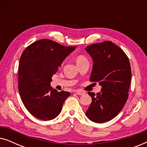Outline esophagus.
Here are the masks:
<instances>
[{"label":"esophagus","mask_w":147,"mask_h":147,"mask_svg":"<svg viewBox=\"0 0 147 147\" xmlns=\"http://www.w3.org/2000/svg\"><path fill=\"white\" fill-rule=\"evenodd\" d=\"M75 92L78 94V95H80V96L84 95V94H85V93H86L85 92L82 91V90H76Z\"/></svg>","instance_id":"esophagus-1"}]
</instances>
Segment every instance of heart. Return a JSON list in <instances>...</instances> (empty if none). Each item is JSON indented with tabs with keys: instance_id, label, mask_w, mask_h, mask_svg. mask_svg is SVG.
I'll return each mask as SVG.
<instances>
[{
	"instance_id": "b5f03b06",
	"label": "heart",
	"mask_w": 147,
	"mask_h": 147,
	"mask_svg": "<svg viewBox=\"0 0 147 147\" xmlns=\"http://www.w3.org/2000/svg\"><path fill=\"white\" fill-rule=\"evenodd\" d=\"M85 60H87V59L84 57L83 55H79L76 57V63H80V62H82L83 61H85Z\"/></svg>"
}]
</instances>
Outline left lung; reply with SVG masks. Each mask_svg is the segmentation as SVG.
Here are the masks:
<instances>
[{
    "label": "left lung",
    "instance_id": "1",
    "mask_svg": "<svg viewBox=\"0 0 147 147\" xmlns=\"http://www.w3.org/2000/svg\"><path fill=\"white\" fill-rule=\"evenodd\" d=\"M93 59L90 80L102 86L100 92H88L92 103L86 112L97 123L109 121L121 111L128 98L131 67L123 50L111 41L94 43L86 48Z\"/></svg>",
    "mask_w": 147,
    "mask_h": 147
}]
</instances>
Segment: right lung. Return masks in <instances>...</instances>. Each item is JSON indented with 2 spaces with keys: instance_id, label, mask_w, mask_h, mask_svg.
Masks as SVG:
<instances>
[{
  "instance_id": "obj_1",
  "label": "right lung",
  "mask_w": 147,
  "mask_h": 147,
  "mask_svg": "<svg viewBox=\"0 0 147 147\" xmlns=\"http://www.w3.org/2000/svg\"><path fill=\"white\" fill-rule=\"evenodd\" d=\"M76 47H66L50 39H41L26 48L19 65V94L25 108L40 120H50L61 111L68 92L50 86L58 67Z\"/></svg>"
}]
</instances>
